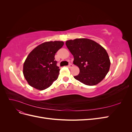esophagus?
<instances>
[{
	"mask_svg": "<svg viewBox=\"0 0 132 132\" xmlns=\"http://www.w3.org/2000/svg\"><path fill=\"white\" fill-rule=\"evenodd\" d=\"M73 65L72 64H71V63H69V64L68 67H69V68H72V67H73Z\"/></svg>",
	"mask_w": 132,
	"mask_h": 132,
	"instance_id": "esophagus-1",
	"label": "esophagus"
}]
</instances>
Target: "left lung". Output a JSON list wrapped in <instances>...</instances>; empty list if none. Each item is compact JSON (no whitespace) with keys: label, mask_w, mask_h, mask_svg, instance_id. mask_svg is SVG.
Wrapping results in <instances>:
<instances>
[{"label":"left lung","mask_w":132,"mask_h":132,"mask_svg":"<svg viewBox=\"0 0 132 132\" xmlns=\"http://www.w3.org/2000/svg\"><path fill=\"white\" fill-rule=\"evenodd\" d=\"M66 46L74 56L73 63L80 69L74 78L84 84L93 86L104 79L110 67L109 55L104 48L87 38L66 41Z\"/></svg>","instance_id":"1"}]
</instances>
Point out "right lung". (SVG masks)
Instances as JSON below:
<instances>
[{
	"label": "right lung",
	"mask_w": 132,
	"mask_h": 132,
	"mask_svg": "<svg viewBox=\"0 0 132 132\" xmlns=\"http://www.w3.org/2000/svg\"><path fill=\"white\" fill-rule=\"evenodd\" d=\"M63 45V41L43 43L28 55L23 64V74L31 86L43 90L58 79L60 69L54 56Z\"/></svg>",
	"instance_id": "right-lung-1"
}]
</instances>
